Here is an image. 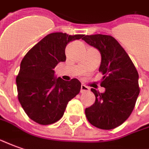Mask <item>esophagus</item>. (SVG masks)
Here are the masks:
<instances>
[{"mask_svg": "<svg viewBox=\"0 0 149 149\" xmlns=\"http://www.w3.org/2000/svg\"><path fill=\"white\" fill-rule=\"evenodd\" d=\"M89 87H87V86H85V85H81V92H87V91H89Z\"/></svg>", "mask_w": 149, "mask_h": 149, "instance_id": "obj_1", "label": "esophagus"}]
</instances>
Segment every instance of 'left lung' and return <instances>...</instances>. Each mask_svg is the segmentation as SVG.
Masks as SVG:
<instances>
[{
	"label": "left lung",
	"instance_id": "1",
	"mask_svg": "<svg viewBox=\"0 0 149 149\" xmlns=\"http://www.w3.org/2000/svg\"><path fill=\"white\" fill-rule=\"evenodd\" d=\"M82 39L101 53L99 72L103 75L99 93L91 89L95 102L85 109V116L93 126L111 130L128 118L140 93L139 74L132 60L111 35H85Z\"/></svg>",
	"mask_w": 149,
	"mask_h": 149
}]
</instances>
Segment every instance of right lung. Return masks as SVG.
Masks as SVG:
<instances>
[{
    "label": "right lung",
    "mask_w": 149,
    "mask_h": 149,
    "mask_svg": "<svg viewBox=\"0 0 149 149\" xmlns=\"http://www.w3.org/2000/svg\"><path fill=\"white\" fill-rule=\"evenodd\" d=\"M84 35L52 33L28 52L16 77L17 97L28 117L41 125H49L64 115L68 102L77 95L81 84L73 78L65 81L55 77L54 68L66 60L68 42Z\"/></svg>",
    "instance_id": "obj_1"
}]
</instances>
